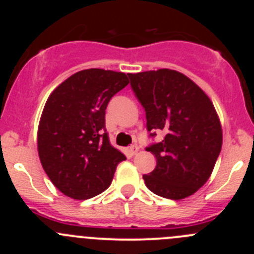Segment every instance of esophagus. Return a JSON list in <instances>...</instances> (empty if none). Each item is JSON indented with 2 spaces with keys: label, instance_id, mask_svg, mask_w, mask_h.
<instances>
[{
  "label": "esophagus",
  "instance_id": "1",
  "mask_svg": "<svg viewBox=\"0 0 254 254\" xmlns=\"http://www.w3.org/2000/svg\"><path fill=\"white\" fill-rule=\"evenodd\" d=\"M137 151H139V147H137V145H131L129 147V153L131 156H134V155H136L137 153Z\"/></svg>",
  "mask_w": 254,
  "mask_h": 254
}]
</instances>
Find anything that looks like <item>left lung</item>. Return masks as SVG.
Returning <instances> with one entry per match:
<instances>
[{
  "label": "left lung",
  "mask_w": 254,
  "mask_h": 254,
  "mask_svg": "<svg viewBox=\"0 0 254 254\" xmlns=\"http://www.w3.org/2000/svg\"><path fill=\"white\" fill-rule=\"evenodd\" d=\"M135 96L146 112L150 136L165 132L146 151L156 167L143 175L146 187L162 198L179 200L206 183L222 146V129L205 92L178 71L161 68L129 73Z\"/></svg>",
  "instance_id": "8db88e82"
}]
</instances>
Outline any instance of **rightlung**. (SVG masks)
Returning a JSON list of instances; mask_svg holds the SVG:
<instances>
[{"instance_id": "obj_1", "label": "right lung", "mask_w": 254, "mask_h": 254, "mask_svg": "<svg viewBox=\"0 0 254 254\" xmlns=\"http://www.w3.org/2000/svg\"><path fill=\"white\" fill-rule=\"evenodd\" d=\"M127 83L123 72L88 68L49 96L38 127V153L45 173L66 196L86 200L101 194L111 186L118 163L127 160L109 142L106 109Z\"/></svg>"}]
</instances>
